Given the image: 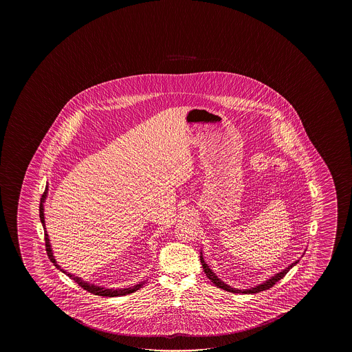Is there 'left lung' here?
<instances>
[{"label": "left lung", "instance_id": "obj_1", "mask_svg": "<svg viewBox=\"0 0 352 352\" xmlns=\"http://www.w3.org/2000/svg\"><path fill=\"white\" fill-rule=\"evenodd\" d=\"M200 260H201L202 267H204V271H205V274H206V276L211 280V283H214L217 287L222 288V289H225V291H228V292H233V294H259L261 291H265V289H269V288L272 287L277 281H280L283 277H285V275L287 274L289 269L292 267V266L296 265L297 263H298V260L297 261H294L292 265L288 266L286 267L285 270L281 271V272H278L276 274L275 276L271 277L269 278L267 281L263 283V285H259V286H256V287L250 288V289H236V288H232L231 286H228V285H226L223 281H221L219 277L216 276L214 274H213L212 270H210V267H208V264L204 261V258L200 256Z\"/></svg>", "mask_w": 352, "mask_h": 352}]
</instances>
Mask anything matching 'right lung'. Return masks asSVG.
Returning <instances> with one entry per match:
<instances>
[{
  "instance_id": "right-lung-1",
  "label": "right lung",
  "mask_w": 352,
  "mask_h": 352,
  "mask_svg": "<svg viewBox=\"0 0 352 352\" xmlns=\"http://www.w3.org/2000/svg\"><path fill=\"white\" fill-rule=\"evenodd\" d=\"M45 197H47V192H44V195L41 196V206H39V211H41V213H39V216H41V223H43V227H44V236H45L47 254L50 261L54 263V265L56 266L58 269H60V266L56 264V261H55L54 256H52L50 243H49V238H47V231H45V223H44V208H43V202L45 200ZM64 272L69 277V278H71V280H74L75 283H78L81 287H83V289H86L88 292H91V294H97V296H103V297H118V296H125V294H133L135 291H138V289L142 287V285H144V283H140L139 285H135L133 287L122 288V289H108V288L100 287V286L89 285V283L82 281L81 278H78V277L75 276V275L67 274L66 271H64Z\"/></svg>"
}]
</instances>
